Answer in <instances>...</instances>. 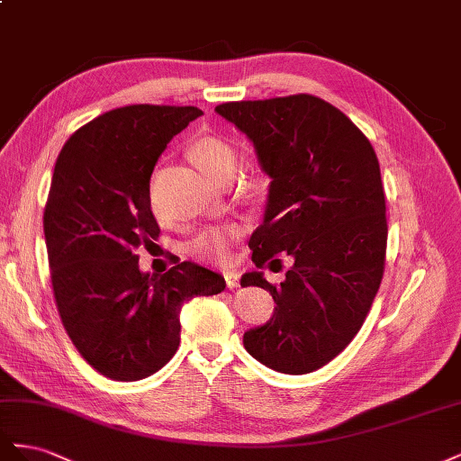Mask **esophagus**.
<instances>
[{
  "label": "esophagus",
  "instance_id": "obj_1",
  "mask_svg": "<svg viewBox=\"0 0 461 461\" xmlns=\"http://www.w3.org/2000/svg\"><path fill=\"white\" fill-rule=\"evenodd\" d=\"M223 278H226V284H228L230 289L240 285V274L235 272V270H226V272H223Z\"/></svg>",
  "mask_w": 461,
  "mask_h": 461
}]
</instances>
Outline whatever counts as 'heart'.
Segmentation results:
<instances>
[{"label":"heart","instance_id":"b5f03b06","mask_svg":"<svg viewBox=\"0 0 461 461\" xmlns=\"http://www.w3.org/2000/svg\"><path fill=\"white\" fill-rule=\"evenodd\" d=\"M189 158L196 166L199 172L214 183H221L223 179L233 177L238 169V152L230 142L218 137H201L196 139L189 147ZM156 218L164 220V210L152 204ZM241 230L235 223H226V226L208 228L203 233L196 235L189 245V251L208 262L216 265H226L231 258V247L240 240Z\"/></svg>","mask_w":461,"mask_h":461}]
</instances>
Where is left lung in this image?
I'll return each instance as SVG.
<instances>
[{"instance_id": "obj_1", "label": "left lung", "mask_w": 461, "mask_h": 461, "mask_svg": "<svg viewBox=\"0 0 461 461\" xmlns=\"http://www.w3.org/2000/svg\"><path fill=\"white\" fill-rule=\"evenodd\" d=\"M216 113L253 142L272 181L251 235L257 268L294 267L276 287L260 270L243 285L274 299L272 319L243 334L257 361L305 375L332 361L359 332L386 257V201L375 149L346 113L311 95L228 102Z\"/></svg>"}]
</instances>
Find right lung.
Masks as SVG:
<instances>
[{
    "mask_svg": "<svg viewBox=\"0 0 461 461\" xmlns=\"http://www.w3.org/2000/svg\"><path fill=\"white\" fill-rule=\"evenodd\" d=\"M203 115L194 106H135L98 115L63 144L44 208L51 285L65 332L112 380H140L174 357L179 311L226 280L194 262L140 272L137 249L160 228L150 176L167 142Z\"/></svg>",
    "mask_w": 461,
    "mask_h": 461,
    "instance_id": "obj_1",
    "label": "right lung"
}]
</instances>
